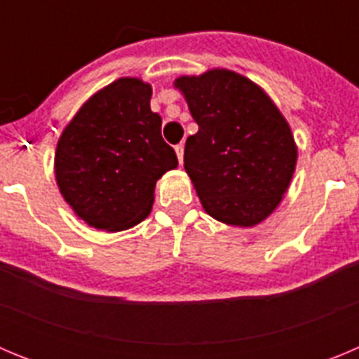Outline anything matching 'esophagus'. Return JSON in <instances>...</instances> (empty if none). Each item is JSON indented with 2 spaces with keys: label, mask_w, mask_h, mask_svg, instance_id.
<instances>
[{
  "label": "esophagus",
  "mask_w": 359,
  "mask_h": 359,
  "mask_svg": "<svg viewBox=\"0 0 359 359\" xmlns=\"http://www.w3.org/2000/svg\"><path fill=\"white\" fill-rule=\"evenodd\" d=\"M183 151H185V145L183 144L176 145V154H177V160H180V163H183Z\"/></svg>",
  "instance_id": "1"
}]
</instances>
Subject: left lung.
Returning a JSON list of instances; mask_svg holds the SVG:
<instances>
[{
  "mask_svg": "<svg viewBox=\"0 0 359 359\" xmlns=\"http://www.w3.org/2000/svg\"><path fill=\"white\" fill-rule=\"evenodd\" d=\"M199 126L185 144V170L208 215L255 226L286 194L297 165L290 123L261 86L214 68L174 82Z\"/></svg>",
  "mask_w": 359,
  "mask_h": 359,
  "instance_id": "obj_1",
  "label": "left lung"
}]
</instances>
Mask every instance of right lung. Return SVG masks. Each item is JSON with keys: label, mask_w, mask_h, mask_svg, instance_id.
Listing matches in <instances>:
<instances>
[{"label": "right lung", "mask_w": 359, "mask_h": 359, "mask_svg": "<svg viewBox=\"0 0 359 359\" xmlns=\"http://www.w3.org/2000/svg\"><path fill=\"white\" fill-rule=\"evenodd\" d=\"M151 95L142 79H116L82 104L57 142L59 190L97 230L122 231L144 221L156 182L177 167Z\"/></svg>", "instance_id": "1"}]
</instances>
